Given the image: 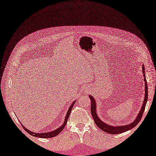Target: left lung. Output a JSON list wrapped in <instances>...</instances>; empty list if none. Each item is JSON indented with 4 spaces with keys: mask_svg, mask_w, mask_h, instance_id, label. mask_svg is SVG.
Listing matches in <instances>:
<instances>
[{
    "mask_svg": "<svg viewBox=\"0 0 156 156\" xmlns=\"http://www.w3.org/2000/svg\"><path fill=\"white\" fill-rule=\"evenodd\" d=\"M142 69H143L144 82H145V97H144L143 104H142L141 110L140 112H139V114L137 115V117L135 119V121L130 124L126 125H121V126H112V125L111 126L105 123V122H104L103 121H102L101 119L98 118V116L97 114V109H96V107H97V106H96V101L94 100V98L92 97V96L89 95V98H90V99L91 100L90 111H91L92 116V117H93V119L96 125H97L101 129H102V131H104L110 134L122 133L135 127V126L139 123V122L141 121L142 116H143V114H144V112L145 111V105H146L147 101V97H148V88H147L146 78H145V71H144L145 70L144 66H143V67H142Z\"/></svg>",
    "mask_w": 156,
    "mask_h": 156,
    "instance_id": "left-lung-1",
    "label": "left lung"
}]
</instances>
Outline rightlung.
<instances>
[{"instance_id": "right-lung-1", "label": "right lung", "mask_w": 156, "mask_h": 156, "mask_svg": "<svg viewBox=\"0 0 156 156\" xmlns=\"http://www.w3.org/2000/svg\"><path fill=\"white\" fill-rule=\"evenodd\" d=\"M75 102H76V101L73 102L72 103V105H70V107H69L68 111L67 112V114H66V118H65V121L64 122V123L62 124V125L61 126V127H59V128H58L57 129H55V130H54V131H51V132H48V133H34V132L28 130L27 129H26L24 127V125H23L21 124L22 126H23V129H24L28 133H29L31 135H32V136H34V137H40V138H51V137H54L56 136V135H58L59 133H60V132L65 127L66 123H67L68 119L69 117V115H70V112H71V111H72V109L73 108V106H74V105L75 104Z\"/></svg>"}]
</instances>
